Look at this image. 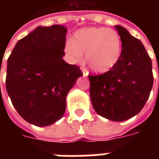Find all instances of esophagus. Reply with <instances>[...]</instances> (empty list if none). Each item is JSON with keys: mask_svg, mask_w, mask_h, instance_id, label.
Masks as SVG:
<instances>
[{"mask_svg": "<svg viewBox=\"0 0 159 159\" xmlns=\"http://www.w3.org/2000/svg\"><path fill=\"white\" fill-rule=\"evenodd\" d=\"M82 70H83V76H87L88 75H89V71H88V70H86L85 68H82Z\"/></svg>", "mask_w": 159, "mask_h": 159, "instance_id": "1", "label": "esophagus"}]
</instances>
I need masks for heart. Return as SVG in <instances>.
<instances>
[{
    "instance_id": "obj_1",
    "label": "heart",
    "mask_w": 159,
    "mask_h": 159,
    "mask_svg": "<svg viewBox=\"0 0 159 159\" xmlns=\"http://www.w3.org/2000/svg\"><path fill=\"white\" fill-rule=\"evenodd\" d=\"M64 52L70 61L80 63L85 53L87 65L93 71L107 72L117 65L122 54V40L113 30L88 27L74 33L66 42Z\"/></svg>"
}]
</instances>
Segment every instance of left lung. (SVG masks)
<instances>
[{
	"mask_svg": "<svg viewBox=\"0 0 159 159\" xmlns=\"http://www.w3.org/2000/svg\"><path fill=\"white\" fill-rule=\"evenodd\" d=\"M122 40V54L112 69L89 75L90 98L101 117L122 122L140 112L153 85L152 59L144 45L125 28L116 25Z\"/></svg>",
	"mask_w": 159,
	"mask_h": 159,
	"instance_id": "obj_1",
	"label": "left lung"
}]
</instances>
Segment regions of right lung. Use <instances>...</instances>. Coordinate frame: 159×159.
I'll use <instances>...</instances> for the list:
<instances>
[{"mask_svg": "<svg viewBox=\"0 0 159 159\" xmlns=\"http://www.w3.org/2000/svg\"><path fill=\"white\" fill-rule=\"evenodd\" d=\"M66 27L39 26L20 39L7 59L6 89L28 123L51 125L63 117L66 95L83 72L63 59Z\"/></svg>", "mask_w": 159, "mask_h": 159, "instance_id": "obj_1", "label": "right lung"}]
</instances>
